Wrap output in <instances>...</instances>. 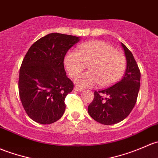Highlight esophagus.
<instances>
[{
  "instance_id": "obj_1",
  "label": "esophagus",
  "mask_w": 158,
  "mask_h": 158,
  "mask_svg": "<svg viewBox=\"0 0 158 158\" xmlns=\"http://www.w3.org/2000/svg\"><path fill=\"white\" fill-rule=\"evenodd\" d=\"M75 90L76 91H77V92H83V89H80V88H78V87H75Z\"/></svg>"
}]
</instances>
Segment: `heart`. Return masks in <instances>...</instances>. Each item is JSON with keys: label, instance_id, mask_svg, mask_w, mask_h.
<instances>
[{"label": "heart", "instance_id": "obj_1", "mask_svg": "<svg viewBox=\"0 0 158 158\" xmlns=\"http://www.w3.org/2000/svg\"><path fill=\"white\" fill-rule=\"evenodd\" d=\"M64 66L69 75L74 77L89 64V71L79 74L75 82L81 88L114 84L123 76L127 61L122 53L101 41L84 43L77 51H69L64 57Z\"/></svg>", "mask_w": 158, "mask_h": 158}]
</instances>
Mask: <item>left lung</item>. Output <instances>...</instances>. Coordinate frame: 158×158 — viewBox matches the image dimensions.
I'll list each match as a JSON object with an SVG mask.
<instances>
[{
    "label": "left lung",
    "instance_id": "8db88e82",
    "mask_svg": "<svg viewBox=\"0 0 158 158\" xmlns=\"http://www.w3.org/2000/svg\"><path fill=\"white\" fill-rule=\"evenodd\" d=\"M127 60L123 77L114 85L95 91L88 107L92 119L104 125L118 123L127 118L135 106L140 88L141 73L135 58L127 46L121 43Z\"/></svg>",
    "mask_w": 158,
    "mask_h": 158
}]
</instances>
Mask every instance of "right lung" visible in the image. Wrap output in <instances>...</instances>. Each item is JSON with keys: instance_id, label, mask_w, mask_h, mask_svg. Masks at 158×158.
I'll return each mask as SVG.
<instances>
[{"instance_id": "add662e5", "label": "right lung", "mask_w": 158, "mask_h": 158, "mask_svg": "<svg viewBox=\"0 0 158 158\" xmlns=\"http://www.w3.org/2000/svg\"><path fill=\"white\" fill-rule=\"evenodd\" d=\"M80 39L51 33L35 41L26 53L19 69V93L26 114L35 122L51 124L64 114V100L73 83L66 76L64 60Z\"/></svg>"}]
</instances>
